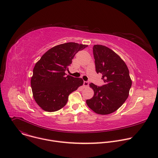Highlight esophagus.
Returning <instances> with one entry per match:
<instances>
[{
  "label": "esophagus",
  "instance_id": "obj_1",
  "mask_svg": "<svg viewBox=\"0 0 158 158\" xmlns=\"http://www.w3.org/2000/svg\"><path fill=\"white\" fill-rule=\"evenodd\" d=\"M89 84V82H87V81H84V84H83V85H84V87H88Z\"/></svg>",
  "mask_w": 158,
  "mask_h": 158
}]
</instances>
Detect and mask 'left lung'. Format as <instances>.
Segmentation results:
<instances>
[{"mask_svg": "<svg viewBox=\"0 0 158 158\" xmlns=\"http://www.w3.org/2000/svg\"><path fill=\"white\" fill-rule=\"evenodd\" d=\"M93 54L96 73L102 74L105 84L101 87L89 84L94 94L86 100V104L96 114L107 115L117 110L126 101L132 81L127 66L115 52L102 45H94Z\"/></svg>", "mask_w": 158, "mask_h": 158, "instance_id": "left-lung-1", "label": "left lung"}]
</instances>
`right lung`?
<instances>
[{
	"label": "right lung",
	"instance_id": "right-lung-1",
	"mask_svg": "<svg viewBox=\"0 0 158 158\" xmlns=\"http://www.w3.org/2000/svg\"><path fill=\"white\" fill-rule=\"evenodd\" d=\"M87 45L67 42L56 46L36 62L31 85L34 99L38 106L47 112H55L64 107L69 94L83 84L82 78L65 76V71L76 53Z\"/></svg>",
	"mask_w": 158,
	"mask_h": 158
}]
</instances>
